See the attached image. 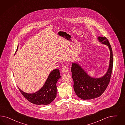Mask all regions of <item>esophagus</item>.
I'll return each instance as SVG.
<instances>
[{"mask_svg": "<svg viewBox=\"0 0 125 125\" xmlns=\"http://www.w3.org/2000/svg\"><path fill=\"white\" fill-rule=\"evenodd\" d=\"M68 71H69V68L67 67H66V66H63L62 69V72L64 73H67L68 72Z\"/></svg>", "mask_w": 125, "mask_h": 125, "instance_id": "34e87169", "label": "esophagus"}]
</instances>
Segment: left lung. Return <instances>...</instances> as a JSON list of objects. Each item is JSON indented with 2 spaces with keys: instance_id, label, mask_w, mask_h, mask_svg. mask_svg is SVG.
Wrapping results in <instances>:
<instances>
[{
  "instance_id": "8db88e82",
  "label": "left lung",
  "mask_w": 125,
  "mask_h": 125,
  "mask_svg": "<svg viewBox=\"0 0 125 125\" xmlns=\"http://www.w3.org/2000/svg\"><path fill=\"white\" fill-rule=\"evenodd\" d=\"M99 42L108 46L110 51V58L108 70L100 78L90 76L78 62H72L71 72L73 78L74 90L78 97L83 100L98 97L106 89L111 76L113 57L112 48L106 37H98Z\"/></svg>"
}]
</instances>
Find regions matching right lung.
Masks as SVG:
<instances>
[{"instance_id":"add662e5","label":"right lung","mask_w":125,"mask_h":125,"mask_svg":"<svg viewBox=\"0 0 125 125\" xmlns=\"http://www.w3.org/2000/svg\"><path fill=\"white\" fill-rule=\"evenodd\" d=\"M60 78V70L54 69L49 73L43 86L39 91L33 93H27L19 87L18 89L22 95L30 103L39 105H48L56 98V83Z\"/></svg>"}]
</instances>
